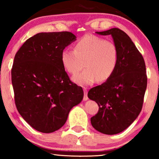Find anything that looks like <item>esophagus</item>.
<instances>
[{
    "instance_id": "1",
    "label": "esophagus",
    "mask_w": 159,
    "mask_h": 159,
    "mask_svg": "<svg viewBox=\"0 0 159 159\" xmlns=\"http://www.w3.org/2000/svg\"><path fill=\"white\" fill-rule=\"evenodd\" d=\"M84 91V97H83V100L84 101H87L89 99V97H88V90L85 88H84L83 89Z\"/></svg>"
}]
</instances>
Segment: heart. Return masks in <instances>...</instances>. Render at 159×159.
<instances>
[{"mask_svg":"<svg viewBox=\"0 0 159 159\" xmlns=\"http://www.w3.org/2000/svg\"><path fill=\"white\" fill-rule=\"evenodd\" d=\"M74 50L65 48L62 51L61 62L65 69L76 75L86 68L73 80L81 85H91L97 79L103 82L113 75L118 63L119 52L116 45L110 40L88 34L74 45Z\"/></svg>","mask_w":159,"mask_h":159,"instance_id":"obj_1","label":"heart"}]
</instances>
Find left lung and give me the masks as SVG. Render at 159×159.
<instances>
[{
  "label": "left lung",
  "mask_w": 159,
  "mask_h": 159,
  "mask_svg": "<svg viewBox=\"0 0 159 159\" xmlns=\"http://www.w3.org/2000/svg\"><path fill=\"white\" fill-rule=\"evenodd\" d=\"M96 33L112 36L119 59L113 75L88 93L99 107L91 122L102 134L114 135L127 129L142 111L148 83L145 62L130 37L121 29Z\"/></svg>",
  "instance_id": "left-lung-1"
}]
</instances>
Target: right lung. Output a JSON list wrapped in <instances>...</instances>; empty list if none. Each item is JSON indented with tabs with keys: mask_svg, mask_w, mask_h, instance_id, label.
<instances>
[{
	"mask_svg": "<svg viewBox=\"0 0 159 159\" xmlns=\"http://www.w3.org/2000/svg\"><path fill=\"white\" fill-rule=\"evenodd\" d=\"M71 32H42L29 38L15 54L11 68L15 101L23 119L39 132L59 130L83 90L62 66V51L76 40Z\"/></svg>",
	"mask_w": 159,
	"mask_h": 159,
	"instance_id": "obj_1",
	"label": "right lung"
}]
</instances>
